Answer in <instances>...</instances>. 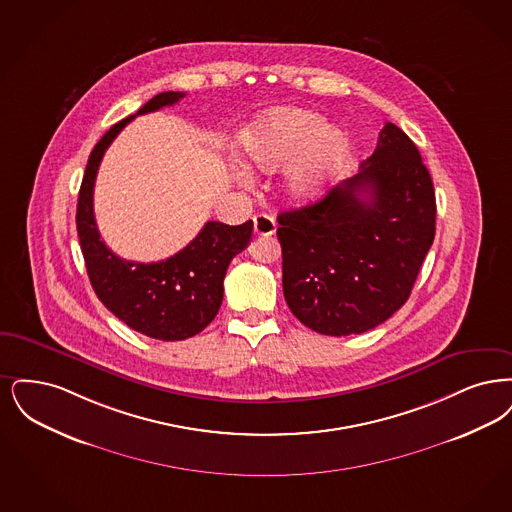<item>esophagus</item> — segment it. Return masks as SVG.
Listing matches in <instances>:
<instances>
[{
  "mask_svg": "<svg viewBox=\"0 0 512 512\" xmlns=\"http://www.w3.org/2000/svg\"><path fill=\"white\" fill-rule=\"evenodd\" d=\"M275 229H277V223H275L271 216H267V214L254 216V231H256V235L271 237L275 233Z\"/></svg>",
  "mask_w": 512,
  "mask_h": 512,
  "instance_id": "34e87169",
  "label": "esophagus"
}]
</instances>
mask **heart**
<instances>
[{"label": "heart", "mask_w": 512, "mask_h": 512, "mask_svg": "<svg viewBox=\"0 0 512 512\" xmlns=\"http://www.w3.org/2000/svg\"><path fill=\"white\" fill-rule=\"evenodd\" d=\"M245 164L252 170L273 172L290 162L285 170V189L292 199L319 197L348 155V134L304 109L269 112L243 135Z\"/></svg>", "instance_id": "b5f03b06"}]
</instances>
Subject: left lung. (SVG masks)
I'll return each instance as SVG.
<instances>
[{
	"instance_id": "left-lung-1",
	"label": "left lung",
	"mask_w": 512,
	"mask_h": 512,
	"mask_svg": "<svg viewBox=\"0 0 512 512\" xmlns=\"http://www.w3.org/2000/svg\"><path fill=\"white\" fill-rule=\"evenodd\" d=\"M283 292L315 333L375 329L407 302L436 233V195L415 143L392 122L359 174L281 212Z\"/></svg>"
}]
</instances>
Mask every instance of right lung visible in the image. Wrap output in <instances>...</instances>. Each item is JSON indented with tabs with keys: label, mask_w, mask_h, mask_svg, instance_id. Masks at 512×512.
<instances>
[{
	"label": "right lung",
	"mask_w": 512,
	"mask_h": 512,
	"mask_svg": "<svg viewBox=\"0 0 512 512\" xmlns=\"http://www.w3.org/2000/svg\"><path fill=\"white\" fill-rule=\"evenodd\" d=\"M183 97L181 91L158 93L99 139L89 155L76 208V229L97 298L130 329L156 340H185L212 323L222 306L225 271L250 243L254 227L252 220L243 225L206 222L178 254L153 264L122 260L101 239L93 187L105 151L135 116L176 105Z\"/></svg>",
	"instance_id": "1"
}]
</instances>
